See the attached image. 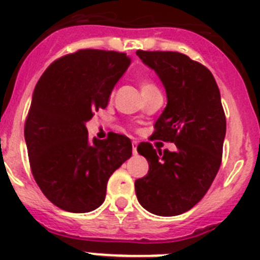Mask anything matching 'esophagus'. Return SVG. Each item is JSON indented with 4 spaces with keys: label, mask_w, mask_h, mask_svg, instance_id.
<instances>
[{
    "label": "esophagus",
    "mask_w": 260,
    "mask_h": 260,
    "mask_svg": "<svg viewBox=\"0 0 260 260\" xmlns=\"http://www.w3.org/2000/svg\"><path fill=\"white\" fill-rule=\"evenodd\" d=\"M132 152L134 154H137V141H132Z\"/></svg>",
    "instance_id": "34e87169"
}]
</instances>
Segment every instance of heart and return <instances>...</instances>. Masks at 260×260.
Here are the masks:
<instances>
[{
    "instance_id": "obj_1",
    "label": "heart",
    "mask_w": 260,
    "mask_h": 260,
    "mask_svg": "<svg viewBox=\"0 0 260 260\" xmlns=\"http://www.w3.org/2000/svg\"><path fill=\"white\" fill-rule=\"evenodd\" d=\"M154 84L152 82H150V80H143V82H141V91H147V89H150V88H154Z\"/></svg>"
}]
</instances>
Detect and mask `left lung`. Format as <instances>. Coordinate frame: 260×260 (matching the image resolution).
Listing matches in <instances>:
<instances>
[{"label": "left lung", "instance_id": "1", "mask_svg": "<svg viewBox=\"0 0 260 260\" xmlns=\"http://www.w3.org/2000/svg\"><path fill=\"white\" fill-rule=\"evenodd\" d=\"M167 91L168 104L150 140L171 141L176 152L140 143L147 176L135 181L137 200L149 213L173 217L190 210L213 184L222 162L226 117L214 76L204 64L176 51H143Z\"/></svg>", "mask_w": 260, "mask_h": 260}]
</instances>
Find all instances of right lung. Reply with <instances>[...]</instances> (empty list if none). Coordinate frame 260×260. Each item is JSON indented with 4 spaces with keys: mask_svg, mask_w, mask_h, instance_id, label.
<instances>
[{
    "mask_svg": "<svg viewBox=\"0 0 260 260\" xmlns=\"http://www.w3.org/2000/svg\"><path fill=\"white\" fill-rule=\"evenodd\" d=\"M129 63L125 52L78 50L54 60L37 83L25 123L30 168L46 198L62 210L99 208L111 174L132 156L126 136L111 132L91 141L86 128Z\"/></svg>",
    "mask_w": 260,
    "mask_h": 260,
    "instance_id": "1",
    "label": "right lung"
}]
</instances>
